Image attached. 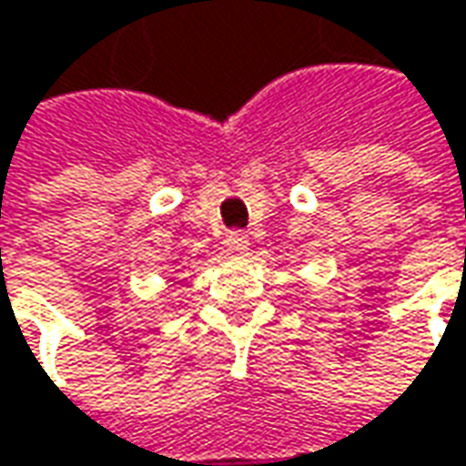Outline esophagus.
<instances>
[{
    "label": "esophagus",
    "mask_w": 466,
    "mask_h": 466,
    "mask_svg": "<svg viewBox=\"0 0 466 466\" xmlns=\"http://www.w3.org/2000/svg\"><path fill=\"white\" fill-rule=\"evenodd\" d=\"M225 247H228V251H233V254H247L249 251V236L244 230H230L225 236Z\"/></svg>",
    "instance_id": "esophagus-1"
}]
</instances>
